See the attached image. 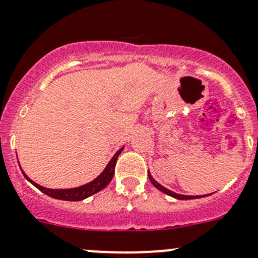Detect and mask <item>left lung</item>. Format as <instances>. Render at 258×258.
Wrapping results in <instances>:
<instances>
[{
    "instance_id": "1",
    "label": "left lung",
    "mask_w": 258,
    "mask_h": 258,
    "mask_svg": "<svg viewBox=\"0 0 258 258\" xmlns=\"http://www.w3.org/2000/svg\"><path fill=\"white\" fill-rule=\"evenodd\" d=\"M149 180L158 190H161L162 192H164V194H167V196H169V197H172V198L180 199V201H186V199H197V198H202V197H203V196L202 197L201 196H182V194H177V192H175V191H171V190H168L167 187L162 186L161 184H158L157 181L153 178V176L150 175V173H149ZM208 196H211V194H208ZM204 197H207V196H204Z\"/></svg>"
}]
</instances>
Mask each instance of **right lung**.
<instances>
[{
  "label": "right lung",
  "instance_id": "add662e5",
  "mask_svg": "<svg viewBox=\"0 0 258 258\" xmlns=\"http://www.w3.org/2000/svg\"><path fill=\"white\" fill-rule=\"evenodd\" d=\"M122 150H123V148H120V149L113 155L110 162L106 164L105 169H104L103 172L97 176L95 180L90 181L89 184H85L82 185V186L73 187V189H47V187L41 186V185L36 184L34 181H32L31 178L25 175L24 171H22V172L23 175H24V177L27 178V180H29V182H32L37 189H39L42 192H45L46 196L51 197V198L60 199V201H71V202L83 201V199L94 196L95 192L103 190L104 187H105L110 181H112L113 175H114V168H115V163H117L118 155L122 153Z\"/></svg>",
  "mask_w": 258,
  "mask_h": 258
}]
</instances>
